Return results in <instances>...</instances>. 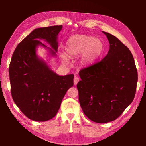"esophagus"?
Segmentation results:
<instances>
[{"label":"esophagus","instance_id":"1","mask_svg":"<svg viewBox=\"0 0 146 146\" xmlns=\"http://www.w3.org/2000/svg\"><path fill=\"white\" fill-rule=\"evenodd\" d=\"M79 80H80V79H79V78H78V77H77V76H75V78H74V79H73L74 85L76 86V84H77V83L78 82Z\"/></svg>","mask_w":146,"mask_h":146}]
</instances>
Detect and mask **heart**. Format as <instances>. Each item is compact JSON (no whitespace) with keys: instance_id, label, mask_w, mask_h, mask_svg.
Listing matches in <instances>:
<instances>
[{"instance_id":"heart-1","label":"heart","mask_w":146,"mask_h":146,"mask_svg":"<svg viewBox=\"0 0 146 146\" xmlns=\"http://www.w3.org/2000/svg\"><path fill=\"white\" fill-rule=\"evenodd\" d=\"M65 50L70 56L81 55L80 62L83 66H90L99 59L104 52L102 42L95 36L86 35H76L68 39ZM64 61L67 58L63 57Z\"/></svg>"}]
</instances>
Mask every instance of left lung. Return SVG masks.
Segmentation results:
<instances>
[{
    "instance_id": "8db88e82",
    "label": "left lung",
    "mask_w": 146,
    "mask_h": 146,
    "mask_svg": "<svg viewBox=\"0 0 146 146\" xmlns=\"http://www.w3.org/2000/svg\"><path fill=\"white\" fill-rule=\"evenodd\" d=\"M110 49L99 62L79 71V102L89 119L111 122L134 99L138 73L132 53L122 42L107 32Z\"/></svg>"
}]
</instances>
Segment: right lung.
Returning a JSON list of instances; mask_svg holds the SVG:
<instances>
[{
  "instance_id": "1",
  "label": "right lung",
  "mask_w": 146,
  "mask_h": 146,
  "mask_svg": "<svg viewBox=\"0 0 146 146\" xmlns=\"http://www.w3.org/2000/svg\"><path fill=\"white\" fill-rule=\"evenodd\" d=\"M62 29V25L35 29L18 44L12 55L9 67L11 96L30 120L45 122L53 118L66 93L73 86L74 75H57L36 54L40 46L51 56H56L58 35ZM39 40H44L51 48Z\"/></svg>"
}]
</instances>
